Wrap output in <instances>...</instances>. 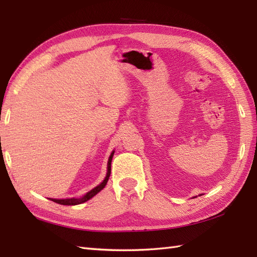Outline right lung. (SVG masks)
<instances>
[{"label": "right lung", "mask_w": 257, "mask_h": 257, "mask_svg": "<svg viewBox=\"0 0 257 257\" xmlns=\"http://www.w3.org/2000/svg\"><path fill=\"white\" fill-rule=\"evenodd\" d=\"M112 156H113V151L112 154L110 155V157H109V160H108V167H107V176L105 178V180L99 184L97 185L96 188L92 189L91 191H89L88 193H86V195H84L83 198L81 199H75V198H72V199H64V200H56V199H51L52 201L55 202V203H58V204H63V205H76V204H80V203H84V202L88 201L89 199H91L92 196L96 195L99 191H101L103 188H105V185L107 184V181L109 177H110V172H111V160H112Z\"/></svg>", "instance_id": "obj_1"}]
</instances>
